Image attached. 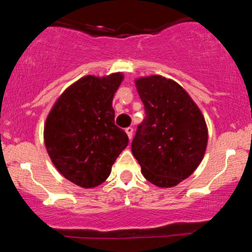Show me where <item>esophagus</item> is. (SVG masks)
Wrapping results in <instances>:
<instances>
[{"mask_svg": "<svg viewBox=\"0 0 252 252\" xmlns=\"http://www.w3.org/2000/svg\"><path fill=\"white\" fill-rule=\"evenodd\" d=\"M126 134H128V137H129V139L131 140V137H132V132H134V129H132L131 126H128V128H126Z\"/></svg>", "mask_w": 252, "mask_h": 252, "instance_id": "34e87169", "label": "esophagus"}]
</instances>
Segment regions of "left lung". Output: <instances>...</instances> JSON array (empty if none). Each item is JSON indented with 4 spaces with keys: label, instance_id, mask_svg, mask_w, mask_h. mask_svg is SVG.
<instances>
[{
    "label": "left lung",
    "instance_id": "8db88e82",
    "mask_svg": "<svg viewBox=\"0 0 252 252\" xmlns=\"http://www.w3.org/2000/svg\"><path fill=\"white\" fill-rule=\"evenodd\" d=\"M136 88L146 117L137 126L131 152L147 181L160 188L175 187L203 159L206 122L190 95L172 80L141 77Z\"/></svg>",
    "mask_w": 252,
    "mask_h": 252
}]
</instances>
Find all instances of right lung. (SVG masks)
<instances>
[{
    "instance_id": "right-lung-1",
    "label": "right lung",
    "mask_w": 252,
    "mask_h": 252,
    "mask_svg": "<svg viewBox=\"0 0 252 252\" xmlns=\"http://www.w3.org/2000/svg\"><path fill=\"white\" fill-rule=\"evenodd\" d=\"M122 80L121 73L82 77L62 93L46 118V151L61 175L79 187L94 188L106 181L128 146L112 107Z\"/></svg>"
}]
</instances>
